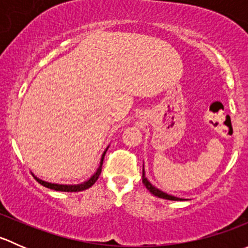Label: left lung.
<instances>
[{"mask_svg":"<svg viewBox=\"0 0 248 248\" xmlns=\"http://www.w3.org/2000/svg\"><path fill=\"white\" fill-rule=\"evenodd\" d=\"M142 184H144V186L146 187L147 189H149L150 192H151L154 196L158 197V198H162V199H168V201H187V199H184V198H179V197H175V196H171V194H168L166 193V192L161 191L159 188H157V187H155L154 185L151 184V182L147 180L146 177V172H145V167H144V163H142Z\"/></svg>","mask_w":248,"mask_h":248,"instance_id":"8db88e82","label":"left lung"}]
</instances>
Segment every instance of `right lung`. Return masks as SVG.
Instances as JSON below:
<instances>
[{"label":"right lung","mask_w":248,"mask_h":248,"mask_svg":"<svg viewBox=\"0 0 248 248\" xmlns=\"http://www.w3.org/2000/svg\"><path fill=\"white\" fill-rule=\"evenodd\" d=\"M109 149V145L107 146V149L104 150L103 155H102L101 157V162H99V166L98 168H97V170L94 171V174L92 175L91 177H89V179L86 180V181L81 182V184H76V185H64V184H54V182H47V181H44V180L39 179V177H37L36 175H33L34 179L37 180V181L39 182L41 185H43L44 187H46V188H50V189H55V191H60V192H80V191H85V189L90 188V187L92 186V185H94V182L97 181V179L99 177V175H101V171H102V164H103V159H104V156H106V152L107 150Z\"/></svg>","instance_id":"obj_1"}]
</instances>
